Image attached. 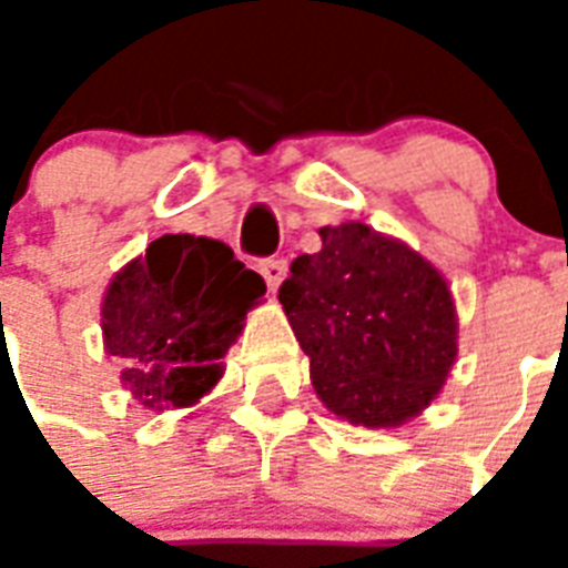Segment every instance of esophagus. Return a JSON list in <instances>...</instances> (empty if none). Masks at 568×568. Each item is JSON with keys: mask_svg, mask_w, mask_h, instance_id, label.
<instances>
[{"mask_svg": "<svg viewBox=\"0 0 568 568\" xmlns=\"http://www.w3.org/2000/svg\"><path fill=\"white\" fill-rule=\"evenodd\" d=\"M285 271H288V265H285L283 258H265V262L258 265V274L265 276V283L271 292H276V288H280V283L285 280Z\"/></svg>", "mask_w": 568, "mask_h": 568, "instance_id": "34e87169", "label": "esophagus"}]
</instances>
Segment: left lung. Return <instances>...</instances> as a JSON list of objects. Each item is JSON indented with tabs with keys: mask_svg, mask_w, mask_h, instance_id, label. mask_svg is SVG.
Masks as SVG:
<instances>
[{
	"mask_svg": "<svg viewBox=\"0 0 568 568\" xmlns=\"http://www.w3.org/2000/svg\"><path fill=\"white\" fill-rule=\"evenodd\" d=\"M318 235V253L294 258L280 288L312 386L342 422L400 427L439 397L457 363L448 280L368 223L321 226Z\"/></svg>",
	"mask_w": 568,
	"mask_h": 568,
	"instance_id": "8db88e82",
	"label": "left lung"
}]
</instances>
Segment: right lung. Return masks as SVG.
I'll return each instance as SVG.
<instances>
[{
  "instance_id": "1",
  "label": "right lung",
  "mask_w": 568,
  "mask_h": 568,
  "mask_svg": "<svg viewBox=\"0 0 568 568\" xmlns=\"http://www.w3.org/2000/svg\"><path fill=\"white\" fill-rule=\"evenodd\" d=\"M262 297L265 280L223 241L189 232L155 239L102 294V345L123 359L120 386L153 413L200 404Z\"/></svg>"
}]
</instances>
